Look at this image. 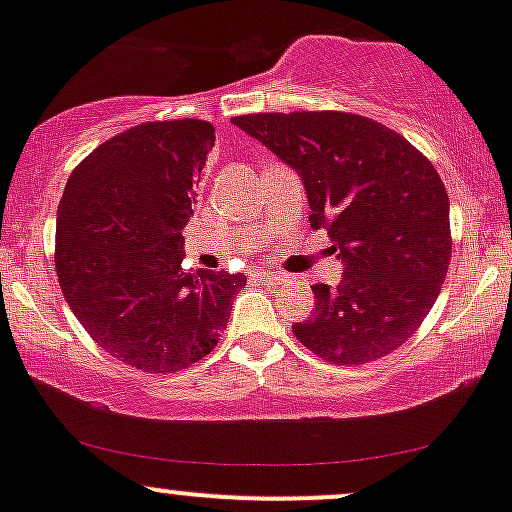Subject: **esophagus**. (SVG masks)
Instances as JSON below:
<instances>
[{"instance_id": "34e87169", "label": "esophagus", "mask_w": 512, "mask_h": 512, "mask_svg": "<svg viewBox=\"0 0 512 512\" xmlns=\"http://www.w3.org/2000/svg\"><path fill=\"white\" fill-rule=\"evenodd\" d=\"M254 278H258L266 285H276V283H283L285 276H280V273H273V271H261V268H258V271H254Z\"/></svg>"}]
</instances>
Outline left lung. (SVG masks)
<instances>
[{"label": "left lung", "mask_w": 512, "mask_h": 512, "mask_svg": "<svg viewBox=\"0 0 512 512\" xmlns=\"http://www.w3.org/2000/svg\"><path fill=\"white\" fill-rule=\"evenodd\" d=\"M232 122L300 173L310 224L344 261L315 312L293 324L320 359L356 366L403 346L430 315L452 261L449 197L430 158L351 112H266Z\"/></svg>", "instance_id": "obj_1"}]
</instances>
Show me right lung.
Returning a JSON list of instances; mask_svg holds the SVG:
<instances>
[{
    "label": "right lung",
    "mask_w": 512,
    "mask_h": 512,
    "mask_svg": "<svg viewBox=\"0 0 512 512\" xmlns=\"http://www.w3.org/2000/svg\"><path fill=\"white\" fill-rule=\"evenodd\" d=\"M214 126L146 122L78 163L56 222V273L70 310L114 359L148 373L188 368L217 346L244 273L180 268Z\"/></svg>",
    "instance_id": "1"
}]
</instances>
